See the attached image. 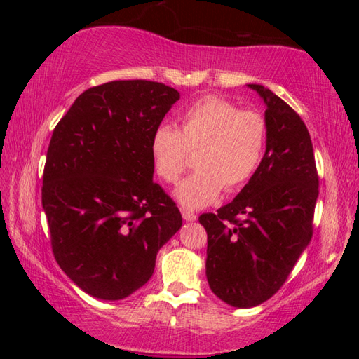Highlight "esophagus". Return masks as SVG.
I'll return each mask as SVG.
<instances>
[{"label": "esophagus", "mask_w": 359, "mask_h": 359, "mask_svg": "<svg viewBox=\"0 0 359 359\" xmlns=\"http://www.w3.org/2000/svg\"><path fill=\"white\" fill-rule=\"evenodd\" d=\"M182 217H184L185 222H194L198 218V215L190 210H182Z\"/></svg>", "instance_id": "34e87169"}]
</instances>
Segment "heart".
I'll list each match as a JSON object with an SVG mask.
<instances>
[{
    "label": "heart",
    "mask_w": 359,
    "mask_h": 359,
    "mask_svg": "<svg viewBox=\"0 0 359 359\" xmlns=\"http://www.w3.org/2000/svg\"><path fill=\"white\" fill-rule=\"evenodd\" d=\"M179 130L160 125L150 141L158 175L174 184L196 150V169L180 182L174 196L187 209H201L222 193L244 187L263 161L267 142L266 118L257 111H239L218 96H204L188 106Z\"/></svg>",
    "instance_id": "obj_1"
}]
</instances>
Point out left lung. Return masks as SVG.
Instances as JSON below:
<instances>
[{"instance_id":"8db88e82","label":"left lung","mask_w":359,"mask_h":359,"mask_svg":"<svg viewBox=\"0 0 359 359\" xmlns=\"http://www.w3.org/2000/svg\"><path fill=\"white\" fill-rule=\"evenodd\" d=\"M266 104L267 142L257 174L233 201L203 214L208 231L205 276L229 306L255 307L282 287L312 239L318 198L311 135L293 109L258 83Z\"/></svg>"}]
</instances>
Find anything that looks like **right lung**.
Here are the masks:
<instances>
[{
	"label": "right lung",
	"mask_w": 359,
	"mask_h": 359,
	"mask_svg": "<svg viewBox=\"0 0 359 359\" xmlns=\"http://www.w3.org/2000/svg\"><path fill=\"white\" fill-rule=\"evenodd\" d=\"M179 100L160 82H107L85 90L53 130L42 209L57 263L90 296L118 301L144 287L182 226L177 205L154 182L150 151Z\"/></svg>",
	"instance_id": "1"
}]
</instances>
